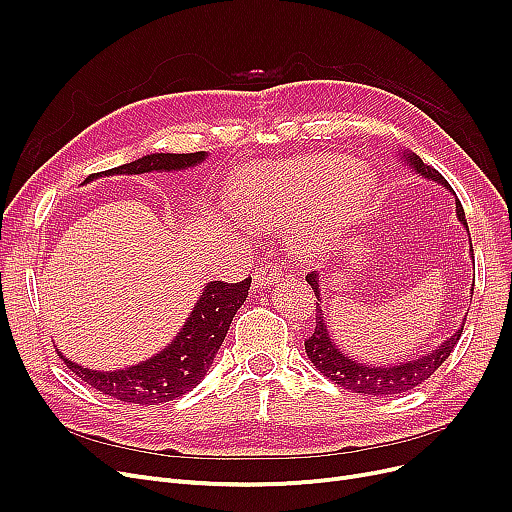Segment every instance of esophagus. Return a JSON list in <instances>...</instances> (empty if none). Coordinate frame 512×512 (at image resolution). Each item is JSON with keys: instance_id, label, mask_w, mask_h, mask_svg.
I'll return each instance as SVG.
<instances>
[{"instance_id": "34e87169", "label": "esophagus", "mask_w": 512, "mask_h": 512, "mask_svg": "<svg viewBox=\"0 0 512 512\" xmlns=\"http://www.w3.org/2000/svg\"><path fill=\"white\" fill-rule=\"evenodd\" d=\"M282 272L278 265H265V267H259V270L255 272L253 276V288H267L272 284H278L282 280Z\"/></svg>"}]
</instances>
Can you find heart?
Returning a JSON list of instances; mask_svg holds the SVG:
<instances>
[{"mask_svg":"<svg viewBox=\"0 0 512 512\" xmlns=\"http://www.w3.org/2000/svg\"><path fill=\"white\" fill-rule=\"evenodd\" d=\"M375 195V174L342 155H305L255 164L240 174L234 205L261 228L294 222L303 255L351 228Z\"/></svg>","mask_w":512,"mask_h":512,"instance_id":"b5f03b06","label":"heart"}]
</instances>
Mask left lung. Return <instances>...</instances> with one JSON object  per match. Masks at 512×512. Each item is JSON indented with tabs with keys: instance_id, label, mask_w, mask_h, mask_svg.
Here are the masks:
<instances>
[{
	"instance_id": "left-lung-1",
	"label": "left lung",
	"mask_w": 512,
	"mask_h": 512,
	"mask_svg": "<svg viewBox=\"0 0 512 512\" xmlns=\"http://www.w3.org/2000/svg\"><path fill=\"white\" fill-rule=\"evenodd\" d=\"M396 159L400 161L402 166L411 168V172L419 174L425 180L438 182L440 186H444L446 191L454 197V205H456V220L461 222V226L467 230L469 234V226L465 220V211L463 205L456 197V193L450 188V184L446 182V178L434 170L432 166L423 164V159L409 151V149H398ZM469 253H471V261H473V245H471V236H469ZM475 265V261H473ZM307 284L313 288L315 297H317V313H315V332L305 340V353L309 357V361L315 365V369L319 373H324L326 378H330L334 384L342 386L344 390L351 392H359V394H369V396H396L407 390H413L415 386H419L421 382H425L429 375H432L454 351L456 342H459L461 334H463V326L465 319L463 317L461 326L456 328V332L452 336H448L444 342H440L436 348H429L427 353L417 355L413 359H405L400 363H388V365H369V363H361L357 359H351L348 355H344L342 348H338V344L332 340L330 330H328V319L324 317V309H321V286H319V274H307ZM471 297H473V286H471Z\"/></svg>"
}]
</instances>
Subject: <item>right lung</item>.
<instances>
[{"instance_id": "right-lung-1", "label": "right lung", "mask_w": 512, "mask_h": 512, "mask_svg": "<svg viewBox=\"0 0 512 512\" xmlns=\"http://www.w3.org/2000/svg\"><path fill=\"white\" fill-rule=\"evenodd\" d=\"M207 159V151L197 153H151L130 164L91 174L87 182L103 176H132L149 172H182L197 168ZM251 278L228 284L213 280L207 282L199 299L184 319L182 328L168 346L161 348L153 357L128 365L124 369L99 371L78 365L62 355L64 363L76 378L87 382L101 394H110L130 405H159L170 402L186 392H191L211 367L215 355L228 334V328L236 311L247 301Z\"/></svg>"}]
</instances>
